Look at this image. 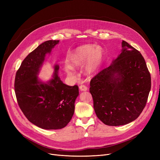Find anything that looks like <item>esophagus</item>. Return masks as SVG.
<instances>
[{
  "label": "esophagus",
  "mask_w": 160,
  "mask_h": 160,
  "mask_svg": "<svg viewBox=\"0 0 160 160\" xmlns=\"http://www.w3.org/2000/svg\"><path fill=\"white\" fill-rule=\"evenodd\" d=\"M79 89L81 91H87L88 90V87L85 85H81L79 86Z\"/></svg>",
  "instance_id": "34e87169"
}]
</instances>
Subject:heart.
<instances>
[{
  "label": "heart",
  "mask_w": 160,
  "mask_h": 160,
  "mask_svg": "<svg viewBox=\"0 0 160 160\" xmlns=\"http://www.w3.org/2000/svg\"><path fill=\"white\" fill-rule=\"evenodd\" d=\"M103 56L102 49L94 45H85L77 48L69 58V64H65V70L70 76L75 75L72 67L83 66L86 61L84 71L87 75H92L98 69Z\"/></svg>",
  "instance_id": "obj_1"
}]
</instances>
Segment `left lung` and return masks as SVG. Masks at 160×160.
Masks as SVG:
<instances>
[{"mask_svg":"<svg viewBox=\"0 0 160 160\" xmlns=\"http://www.w3.org/2000/svg\"><path fill=\"white\" fill-rule=\"evenodd\" d=\"M122 51L90 81L96 115L104 124L118 126L136 119L146 105L151 75L139 51L122 41Z\"/></svg>","mask_w":160,"mask_h":160,"instance_id":"left-lung-1","label":"left lung"}]
</instances>
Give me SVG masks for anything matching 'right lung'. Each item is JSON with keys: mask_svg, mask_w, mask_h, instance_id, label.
Wrapping results in <instances>:
<instances>
[{"mask_svg": "<svg viewBox=\"0 0 160 160\" xmlns=\"http://www.w3.org/2000/svg\"><path fill=\"white\" fill-rule=\"evenodd\" d=\"M59 41H47L28 54L17 70L14 91L19 108L27 119L44 129H59L70 122L75 111L79 87L62 83L55 66L53 78L47 83L38 81L39 71L47 53Z\"/></svg>", "mask_w": 160, "mask_h": 160, "instance_id": "obj_1", "label": "right lung"}]
</instances>
